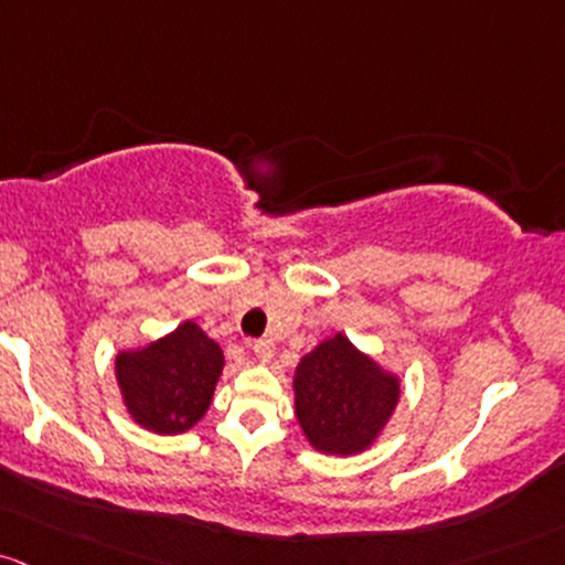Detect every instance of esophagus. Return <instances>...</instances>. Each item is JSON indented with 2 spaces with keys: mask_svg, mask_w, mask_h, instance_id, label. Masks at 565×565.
Returning <instances> with one entry per match:
<instances>
[{
  "mask_svg": "<svg viewBox=\"0 0 565 565\" xmlns=\"http://www.w3.org/2000/svg\"><path fill=\"white\" fill-rule=\"evenodd\" d=\"M273 351H276V345H273V340H254L252 343V353L259 359V362H270L273 359Z\"/></svg>",
  "mask_w": 565,
  "mask_h": 565,
  "instance_id": "1",
  "label": "esophagus"
}]
</instances>
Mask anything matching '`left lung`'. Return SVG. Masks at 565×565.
I'll list each match as a JSON object with an SVG mask.
<instances>
[{
	"instance_id": "obj_1",
	"label": "left lung",
	"mask_w": 565,
	"mask_h": 565,
	"mask_svg": "<svg viewBox=\"0 0 565 565\" xmlns=\"http://www.w3.org/2000/svg\"><path fill=\"white\" fill-rule=\"evenodd\" d=\"M399 388V377L338 332L297 364L295 413L316 450L353 456L367 450L388 424Z\"/></svg>"
}]
</instances>
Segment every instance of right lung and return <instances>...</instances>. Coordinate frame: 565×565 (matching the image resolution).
<instances>
[{
	"mask_svg": "<svg viewBox=\"0 0 565 565\" xmlns=\"http://www.w3.org/2000/svg\"><path fill=\"white\" fill-rule=\"evenodd\" d=\"M225 356L195 321L115 359L117 386L131 418L154 434L192 429L212 405Z\"/></svg>",
	"mask_w": 565,
	"mask_h": 565,
	"instance_id": "obj_1",
	"label": "right lung"
}]
</instances>
